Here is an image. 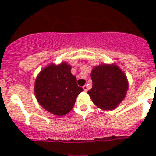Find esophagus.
I'll use <instances>...</instances> for the list:
<instances>
[{"label": "esophagus", "instance_id": "34e87169", "mask_svg": "<svg viewBox=\"0 0 156 156\" xmlns=\"http://www.w3.org/2000/svg\"><path fill=\"white\" fill-rule=\"evenodd\" d=\"M83 89L84 90V91H87L88 90V87L87 84H85V85L83 86Z\"/></svg>", "mask_w": 156, "mask_h": 156}]
</instances>
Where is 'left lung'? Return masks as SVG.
Returning <instances> with one entry per match:
<instances>
[{
	"mask_svg": "<svg viewBox=\"0 0 156 156\" xmlns=\"http://www.w3.org/2000/svg\"><path fill=\"white\" fill-rule=\"evenodd\" d=\"M93 87L87 92L93 103L103 110H113L124 100L128 89L126 75L116 65H102L93 69Z\"/></svg>",
	"mask_w": 156,
	"mask_h": 156,
	"instance_id": "1",
	"label": "left lung"
}]
</instances>
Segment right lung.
Here are the masks:
<instances>
[{
  "label": "right lung",
  "mask_w": 156,
  "mask_h": 156,
  "mask_svg": "<svg viewBox=\"0 0 156 156\" xmlns=\"http://www.w3.org/2000/svg\"><path fill=\"white\" fill-rule=\"evenodd\" d=\"M84 90L66 62L50 64L42 69L34 84V94L39 104L47 111L62 116L69 113L77 97Z\"/></svg>",
  "instance_id": "right-lung-1"
}]
</instances>
